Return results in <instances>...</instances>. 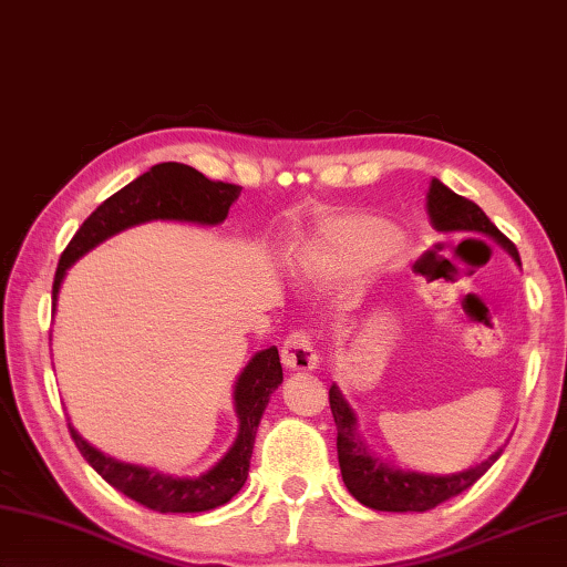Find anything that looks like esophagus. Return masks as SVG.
<instances>
[{
  "mask_svg": "<svg viewBox=\"0 0 567 567\" xmlns=\"http://www.w3.org/2000/svg\"><path fill=\"white\" fill-rule=\"evenodd\" d=\"M282 363L285 369L297 371V373H305V371H315L319 357H317V349L312 339H309L305 331H295L285 339L282 343Z\"/></svg>",
  "mask_w": 567,
  "mask_h": 567,
  "instance_id": "esophagus-1",
  "label": "esophagus"
}]
</instances>
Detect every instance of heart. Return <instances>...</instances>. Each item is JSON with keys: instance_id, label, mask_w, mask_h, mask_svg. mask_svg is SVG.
I'll return each instance as SVG.
<instances>
[{"instance_id": "1", "label": "heart", "mask_w": 567, "mask_h": 567, "mask_svg": "<svg viewBox=\"0 0 567 567\" xmlns=\"http://www.w3.org/2000/svg\"><path fill=\"white\" fill-rule=\"evenodd\" d=\"M398 233L379 216H337L321 226L297 258V270L309 282H337L383 260L398 248Z\"/></svg>"}]
</instances>
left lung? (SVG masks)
Here are the masks:
<instances>
[{
	"mask_svg": "<svg viewBox=\"0 0 567 567\" xmlns=\"http://www.w3.org/2000/svg\"><path fill=\"white\" fill-rule=\"evenodd\" d=\"M427 214L432 226L442 233H472V236H484L498 243L512 258L520 265L518 250L502 230H498L489 216L470 198L454 194L440 179H432L427 192ZM329 405L331 415L337 423V452L339 467L347 489L363 506L375 508V512H430L447 498L462 494L464 489L480 480V476L502 457L498 447L492 457H486L476 467L454 474H420L395 470L381 457H373L359 435L357 415L343 401L337 385L329 388Z\"/></svg>",
	"mask_w": 567,
	"mask_h": 567,
	"instance_id": "1",
	"label": "left lung"
}]
</instances>
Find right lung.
<instances>
[{
    "label": "right lung",
    "mask_w": 567,
    "mask_h": 567,
    "mask_svg": "<svg viewBox=\"0 0 567 567\" xmlns=\"http://www.w3.org/2000/svg\"><path fill=\"white\" fill-rule=\"evenodd\" d=\"M240 196V186L210 182L194 166L179 162L154 164L150 172L137 176L117 194L105 198L91 216L83 220L73 240L65 246L59 268L53 277V309L59 299L65 270L93 250L100 243L115 233L150 224V220H182V224L196 226H218L228 216L230 204ZM282 383L280 353L275 347L255 353L243 369L240 379L233 391L238 415V437L226 457L216 462V467L198 476H172L154 472L140 464H127L107 457L100 450L78 435L69 423L75 447L81 450L85 462L115 486L117 492L130 496L132 502L152 508L159 514H198L228 504L248 480L255 432H258L260 417L270 403L275 388Z\"/></svg>",
    "instance_id": "1"
}]
</instances>
